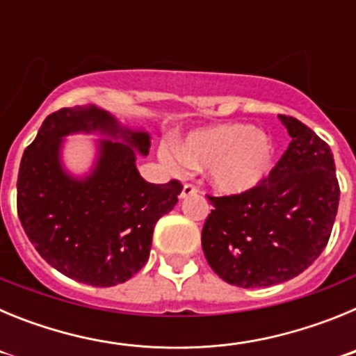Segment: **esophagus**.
<instances>
[{
	"mask_svg": "<svg viewBox=\"0 0 356 356\" xmlns=\"http://www.w3.org/2000/svg\"><path fill=\"white\" fill-rule=\"evenodd\" d=\"M197 193H200V188L194 187V185H191V184H187V185H184V188H181L180 197H181V200H184V197L193 196V194H197Z\"/></svg>",
	"mask_w": 356,
	"mask_h": 356,
	"instance_id": "obj_1",
	"label": "esophagus"
}]
</instances>
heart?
Here are the masks:
<instances>
[{"label":"heart","mask_w":356,"mask_h":356,"mask_svg":"<svg viewBox=\"0 0 356 356\" xmlns=\"http://www.w3.org/2000/svg\"><path fill=\"white\" fill-rule=\"evenodd\" d=\"M275 144L266 134L244 122H226L194 130L176 146L160 147L169 168H209L216 191L228 196L250 193L271 175Z\"/></svg>","instance_id":"obj_1"}]
</instances>
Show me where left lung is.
Wrapping results in <instances>:
<instances>
[{"mask_svg": "<svg viewBox=\"0 0 356 356\" xmlns=\"http://www.w3.org/2000/svg\"><path fill=\"white\" fill-rule=\"evenodd\" d=\"M292 137L271 175L250 193L209 196L201 232L207 262L226 284L269 287L301 275L323 253L339 207L328 144L307 124L278 115Z\"/></svg>", "mask_w": 356, "mask_h": 356, "instance_id": "left-lung-1", "label": "left lung"}]
</instances>
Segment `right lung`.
Masks as SVG:
<instances>
[{"label": "right lung", "mask_w": 356, "mask_h": 356, "mask_svg": "<svg viewBox=\"0 0 356 356\" xmlns=\"http://www.w3.org/2000/svg\"><path fill=\"white\" fill-rule=\"evenodd\" d=\"M99 133L93 169L65 171L67 134ZM149 134L119 124L97 106H74L44 119L24 149L17 176V213L30 242L56 271L80 284H124L149 259L156 221L178 203L181 184H149L135 160L149 151Z\"/></svg>", "instance_id": "add662e5"}]
</instances>
